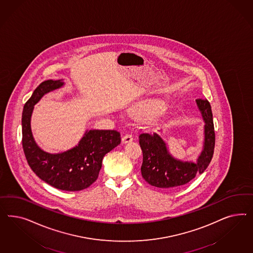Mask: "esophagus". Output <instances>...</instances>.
<instances>
[{
    "label": "esophagus",
    "instance_id": "obj_1",
    "mask_svg": "<svg viewBox=\"0 0 253 253\" xmlns=\"http://www.w3.org/2000/svg\"><path fill=\"white\" fill-rule=\"evenodd\" d=\"M132 140H133L132 135H130V134H125V135H124V136L123 137V144L130 143Z\"/></svg>",
    "mask_w": 253,
    "mask_h": 253
}]
</instances>
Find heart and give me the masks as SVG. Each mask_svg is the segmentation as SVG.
<instances>
[{"label": "heart", "instance_id": "b5f03b06", "mask_svg": "<svg viewBox=\"0 0 253 253\" xmlns=\"http://www.w3.org/2000/svg\"><path fill=\"white\" fill-rule=\"evenodd\" d=\"M161 111V107H158L157 103L151 102V101H146L143 103H139L137 105L131 107V114L133 115H144L146 113L148 114V120L153 121L154 119L159 115ZM152 113L150 114V112Z\"/></svg>", "mask_w": 253, "mask_h": 253}]
</instances>
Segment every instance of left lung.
<instances>
[{"label":"left lung","mask_w":253,"mask_h":253,"mask_svg":"<svg viewBox=\"0 0 253 253\" xmlns=\"http://www.w3.org/2000/svg\"><path fill=\"white\" fill-rule=\"evenodd\" d=\"M197 105L205 123L203 149L196 163L177 160L169 152L161 135L141 133L139 144L143 152L142 176L146 182L160 188H175L194 179L207 169L214 152L215 132L211 104L207 99H197Z\"/></svg>","instance_id":"obj_1"}]
</instances>
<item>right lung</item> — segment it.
<instances>
[{"mask_svg": "<svg viewBox=\"0 0 253 253\" xmlns=\"http://www.w3.org/2000/svg\"><path fill=\"white\" fill-rule=\"evenodd\" d=\"M63 85L62 80L44 81L27 101L22 113V146L30 167L40 179L57 189L80 191L96 181L104 156L119 146L122 139L117 130H89L76 146L65 152L51 154L41 149L31 132L34 105Z\"/></svg>", "mask_w": 253, "mask_h": 253, "instance_id": "obj_1", "label": "right lung"}]
</instances>
